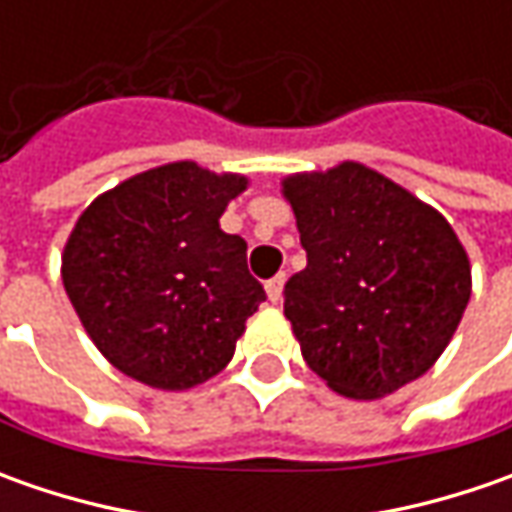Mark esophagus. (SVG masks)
I'll return each instance as SVG.
<instances>
[{"instance_id": "obj_1", "label": "esophagus", "mask_w": 512, "mask_h": 512, "mask_svg": "<svg viewBox=\"0 0 512 512\" xmlns=\"http://www.w3.org/2000/svg\"><path fill=\"white\" fill-rule=\"evenodd\" d=\"M265 290H267V299H270L273 305H279V302H282V290H285V273L273 276V279L265 285Z\"/></svg>"}]
</instances>
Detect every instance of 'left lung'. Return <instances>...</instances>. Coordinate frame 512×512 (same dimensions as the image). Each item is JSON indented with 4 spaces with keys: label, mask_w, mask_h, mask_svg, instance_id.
<instances>
[{
    "label": "left lung",
    "mask_w": 512,
    "mask_h": 512,
    "mask_svg": "<svg viewBox=\"0 0 512 512\" xmlns=\"http://www.w3.org/2000/svg\"><path fill=\"white\" fill-rule=\"evenodd\" d=\"M307 267L285 316L307 367L347 399H382L424 376L470 302V259L436 207L342 162L282 179Z\"/></svg>",
    "instance_id": "obj_1"
}]
</instances>
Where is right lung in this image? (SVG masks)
Wrapping results in <instances>:
<instances>
[{"mask_svg":"<svg viewBox=\"0 0 512 512\" xmlns=\"http://www.w3.org/2000/svg\"><path fill=\"white\" fill-rule=\"evenodd\" d=\"M242 173L170 162L96 196L62 250L79 322L116 370L156 390L207 382L265 302L247 242L219 219Z\"/></svg>","mask_w":512,"mask_h":512,"instance_id":"add662e5","label":"right lung"}]
</instances>
